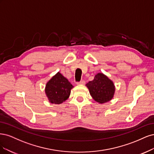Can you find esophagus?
I'll use <instances>...</instances> for the list:
<instances>
[{"instance_id": "obj_1", "label": "esophagus", "mask_w": 154, "mask_h": 154, "mask_svg": "<svg viewBox=\"0 0 154 154\" xmlns=\"http://www.w3.org/2000/svg\"><path fill=\"white\" fill-rule=\"evenodd\" d=\"M77 85H84V84H85V81H81L80 82H77Z\"/></svg>"}]
</instances>
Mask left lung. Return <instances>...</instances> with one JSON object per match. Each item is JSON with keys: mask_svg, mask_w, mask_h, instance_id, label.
Returning a JSON list of instances; mask_svg holds the SVG:
<instances>
[{"mask_svg": "<svg viewBox=\"0 0 154 154\" xmlns=\"http://www.w3.org/2000/svg\"><path fill=\"white\" fill-rule=\"evenodd\" d=\"M86 86L95 101L101 104L111 101L116 90L113 81L103 73L96 74L93 80Z\"/></svg>", "mask_w": 154, "mask_h": 154, "instance_id": "left-lung-1", "label": "left lung"}]
</instances>
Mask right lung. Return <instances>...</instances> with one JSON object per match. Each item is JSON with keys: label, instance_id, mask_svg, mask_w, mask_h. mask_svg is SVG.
I'll return each mask as SVG.
<instances>
[{"label": "right lung", "instance_id": "add662e5", "mask_svg": "<svg viewBox=\"0 0 154 154\" xmlns=\"http://www.w3.org/2000/svg\"><path fill=\"white\" fill-rule=\"evenodd\" d=\"M73 88L68 79L58 72L47 82L45 93L49 102L60 104L69 98Z\"/></svg>", "mask_w": 154, "mask_h": 154}]
</instances>
